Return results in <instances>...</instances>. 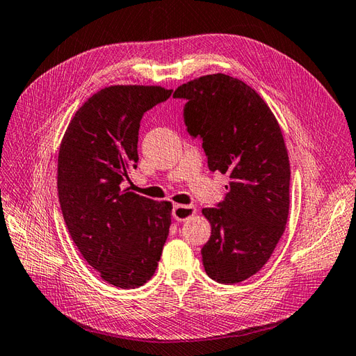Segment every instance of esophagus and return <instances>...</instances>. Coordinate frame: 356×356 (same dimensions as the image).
I'll list each match as a JSON object with an SVG mask.
<instances>
[{"mask_svg": "<svg viewBox=\"0 0 356 356\" xmlns=\"http://www.w3.org/2000/svg\"><path fill=\"white\" fill-rule=\"evenodd\" d=\"M196 213V209L193 205H175L172 210V216L177 220H186Z\"/></svg>", "mask_w": 356, "mask_h": 356, "instance_id": "esophagus-1", "label": "esophagus"}]
</instances>
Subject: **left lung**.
<instances>
[{"label": "left lung", "mask_w": 356, "mask_h": 356, "mask_svg": "<svg viewBox=\"0 0 356 356\" xmlns=\"http://www.w3.org/2000/svg\"><path fill=\"white\" fill-rule=\"evenodd\" d=\"M184 123L202 140L209 169L228 175L227 193L204 209L211 236L201 250L209 277L239 283L260 271L280 241L289 211V158L280 126L259 94L239 79L209 74L173 92Z\"/></svg>", "instance_id": "1"}]
</instances>
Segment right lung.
Listing matches in <instances>:
<instances>
[{
  "label": "right lung",
  "instance_id": "add662e5",
  "mask_svg": "<svg viewBox=\"0 0 356 356\" xmlns=\"http://www.w3.org/2000/svg\"><path fill=\"white\" fill-rule=\"evenodd\" d=\"M170 94L143 85L100 90L77 109L59 149L58 193L71 239L102 279L123 289L152 277L169 236L172 204L122 183L137 169L141 118Z\"/></svg>",
  "mask_w": 356,
  "mask_h": 356
}]
</instances>
